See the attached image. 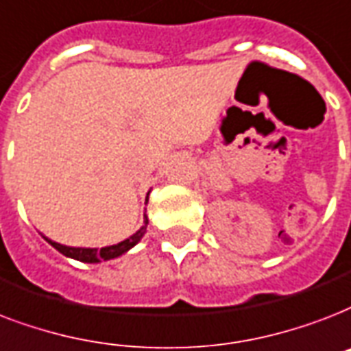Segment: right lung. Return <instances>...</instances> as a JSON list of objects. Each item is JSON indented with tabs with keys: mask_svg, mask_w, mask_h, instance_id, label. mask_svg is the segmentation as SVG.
Instances as JSON below:
<instances>
[{
	"mask_svg": "<svg viewBox=\"0 0 351 351\" xmlns=\"http://www.w3.org/2000/svg\"><path fill=\"white\" fill-rule=\"evenodd\" d=\"M149 197V195H147ZM147 224H149V219H147V215L143 213V226H141L138 232L134 235H130L128 239L121 241V243H117V245H112V247H104L101 248V250H97V248H73V247H66V245H60V243H55V241H51L45 237V241L49 243L51 247H55L60 254H64V256H68V258H73V259H79V261H84V263H99V261H106V259H114L117 258V256H121V254H125L127 250H130V248L138 243V241L143 237V234H145L147 230Z\"/></svg>",
	"mask_w": 351,
	"mask_h": 351,
	"instance_id": "obj_1",
	"label": "right lung"
}]
</instances>
